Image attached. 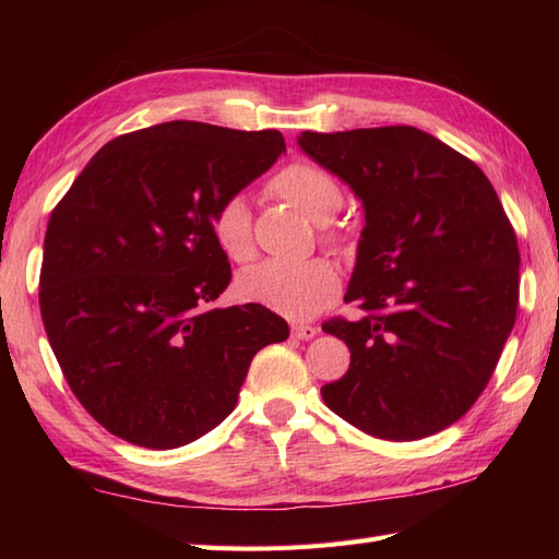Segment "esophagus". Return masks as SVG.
<instances>
[{"instance_id":"34e87169","label":"esophagus","mask_w":559,"mask_h":559,"mask_svg":"<svg viewBox=\"0 0 559 559\" xmlns=\"http://www.w3.org/2000/svg\"><path fill=\"white\" fill-rule=\"evenodd\" d=\"M319 334V329L312 324H293V336L307 341V338H314Z\"/></svg>"}]
</instances>
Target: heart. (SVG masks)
Listing matches in <instances>:
<instances>
[{
	"label": "heart",
	"mask_w": 559,
	"mask_h": 559,
	"mask_svg": "<svg viewBox=\"0 0 559 559\" xmlns=\"http://www.w3.org/2000/svg\"><path fill=\"white\" fill-rule=\"evenodd\" d=\"M269 192L302 211L307 218L322 223V240H336V230L326 225L343 201L341 185L334 180V175L314 163L295 160L271 177ZM211 235L221 252L235 264H245L254 257L252 213L245 197L233 194L213 209ZM338 286V269L326 257L305 261L269 259L242 273L237 281V290L245 300L264 305L293 319L317 314L326 302L334 300Z\"/></svg>",
	"instance_id": "heart-1"
}]
</instances>
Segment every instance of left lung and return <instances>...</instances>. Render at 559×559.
<instances>
[{
	"mask_svg": "<svg viewBox=\"0 0 559 559\" xmlns=\"http://www.w3.org/2000/svg\"><path fill=\"white\" fill-rule=\"evenodd\" d=\"M298 144L365 206L346 302L334 317L350 367L322 386L326 406L394 442L430 437L478 401L512 334L519 245L488 177L415 127L302 132Z\"/></svg>",
	"mask_w": 559,
	"mask_h": 559,
	"instance_id": "8db88e82",
	"label": "left lung"
}]
</instances>
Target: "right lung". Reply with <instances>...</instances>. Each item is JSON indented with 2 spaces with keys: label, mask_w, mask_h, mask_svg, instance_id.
Instances as JSON below:
<instances>
[{
  "label": "right lung",
  "mask_w": 559,
  "mask_h": 559,
  "mask_svg": "<svg viewBox=\"0 0 559 559\" xmlns=\"http://www.w3.org/2000/svg\"><path fill=\"white\" fill-rule=\"evenodd\" d=\"M283 151L278 129L163 122L105 144L52 209L38 293L47 341L115 437L194 442L233 413L254 355L288 338L257 302L209 310L233 278L211 213Z\"/></svg>",
  "instance_id": "1"
}]
</instances>
